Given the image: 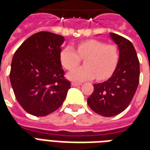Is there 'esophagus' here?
<instances>
[{
    "label": "esophagus",
    "mask_w": 150,
    "mask_h": 150,
    "mask_svg": "<svg viewBox=\"0 0 150 150\" xmlns=\"http://www.w3.org/2000/svg\"><path fill=\"white\" fill-rule=\"evenodd\" d=\"M79 85H81V83H75V82L71 83L72 87H76V86H79Z\"/></svg>",
    "instance_id": "obj_1"
}]
</instances>
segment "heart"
Instances as JSON below:
<instances>
[{"mask_svg":"<svg viewBox=\"0 0 150 150\" xmlns=\"http://www.w3.org/2000/svg\"><path fill=\"white\" fill-rule=\"evenodd\" d=\"M119 50L114 45H105L97 40H88L77 45V53L71 46H67L60 53L63 67L71 70L85 58L84 66L69 72L67 77L74 81H84L95 77L104 80L110 77L119 62Z\"/></svg>","mask_w":150,"mask_h":150,"instance_id":"obj_1","label":"heart"}]
</instances>
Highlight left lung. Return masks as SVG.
I'll list each match as a JSON object with an SVG mask.
<instances>
[{
  "label": "left lung",
  "instance_id": "1",
  "mask_svg": "<svg viewBox=\"0 0 150 150\" xmlns=\"http://www.w3.org/2000/svg\"><path fill=\"white\" fill-rule=\"evenodd\" d=\"M110 35L119 48V62L108 80L93 84V93L88 98L89 107L105 117L115 116L127 109L140 79V63L133 45L115 33L110 32Z\"/></svg>",
  "mask_w": 150,
  "mask_h": 150
}]
</instances>
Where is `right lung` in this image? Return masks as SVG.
<instances>
[{
    "label": "right lung",
    "instance_id": "add662e5",
    "mask_svg": "<svg viewBox=\"0 0 150 150\" xmlns=\"http://www.w3.org/2000/svg\"><path fill=\"white\" fill-rule=\"evenodd\" d=\"M64 40L62 35L40 31L27 39L13 55L9 74L13 93L24 110L34 116L57 110L71 88L60 61Z\"/></svg>",
    "mask_w": 150,
    "mask_h": 150
}]
</instances>
